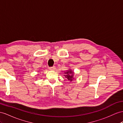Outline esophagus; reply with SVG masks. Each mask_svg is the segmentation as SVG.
Wrapping results in <instances>:
<instances>
[{
	"label": "esophagus",
	"mask_w": 123,
	"mask_h": 123,
	"mask_svg": "<svg viewBox=\"0 0 123 123\" xmlns=\"http://www.w3.org/2000/svg\"><path fill=\"white\" fill-rule=\"evenodd\" d=\"M50 70H55V67H50L49 68Z\"/></svg>",
	"instance_id": "obj_1"
}]
</instances>
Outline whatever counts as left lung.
I'll list each match as a JSON object with an SVG mask.
<instances>
[{"label": "left lung", "mask_w": 123, "mask_h": 123, "mask_svg": "<svg viewBox=\"0 0 123 123\" xmlns=\"http://www.w3.org/2000/svg\"><path fill=\"white\" fill-rule=\"evenodd\" d=\"M65 75H64V76L65 78H67V79L70 81H72L74 79L73 78V75H74V72H72V70H68L65 73Z\"/></svg>", "instance_id": "left-lung-1"}]
</instances>
